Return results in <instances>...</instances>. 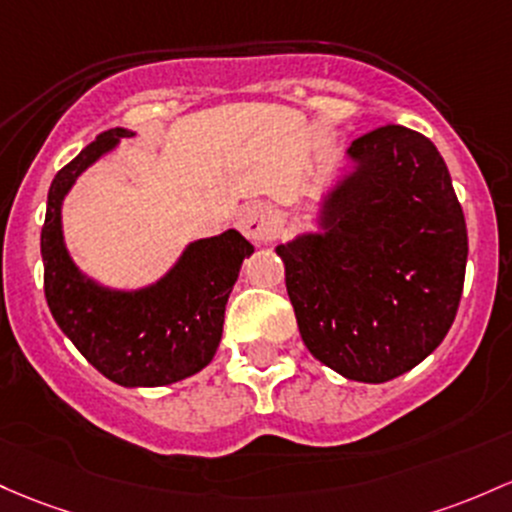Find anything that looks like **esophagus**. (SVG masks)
Masks as SVG:
<instances>
[{"label": "esophagus", "instance_id": "esophagus-1", "mask_svg": "<svg viewBox=\"0 0 512 512\" xmlns=\"http://www.w3.org/2000/svg\"><path fill=\"white\" fill-rule=\"evenodd\" d=\"M274 226H277V216L267 204H245L238 213V228L252 243H265L272 238Z\"/></svg>", "mask_w": 512, "mask_h": 512}]
</instances>
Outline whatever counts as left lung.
I'll return each instance as SVG.
<instances>
[{"label":"left lung","instance_id":"1","mask_svg":"<svg viewBox=\"0 0 512 512\" xmlns=\"http://www.w3.org/2000/svg\"><path fill=\"white\" fill-rule=\"evenodd\" d=\"M347 153L357 167L325 201V233L299 235L277 255L308 352L347 379L381 384L445 340L469 243L430 138L381 126Z\"/></svg>","mask_w":512,"mask_h":512}]
</instances>
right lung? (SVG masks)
<instances>
[{
  "instance_id": "obj_1",
  "label": "right lung",
  "mask_w": 512,
  "mask_h": 512,
  "mask_svg": "<svg viewBox=\"0 0 512 512\" xmlns=\"http://www.w3.org/2000/svg\"><path fill=\"white\" fill-rule=\"evenodd\" d=\"M126 128H109L55 174L41 230L43 289L60 330L121 386H165L206 367L218 350L223 313L252 245L238 230L187 247L162 282L143 291H109L84 279L63 243L60 206L75 179L114 148Z\"/></svg>"
}]
</instances>
